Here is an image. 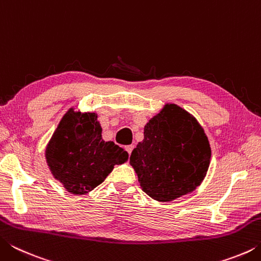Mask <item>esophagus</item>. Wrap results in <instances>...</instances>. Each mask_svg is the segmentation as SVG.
Masks as SVG:
<instances>
[{"label": "esophagus", "instance_id": "obj_1", "mask_svg": "<svg viewBox=\"0 0 261 261\" xmlns=\"http://www.w3.org/2000/svg\"><path fill=\"white\" fill-rule=\"evenodd\" d=\"M134 145H127V146H125V149H126V152L129 153V154H131V152H132V149H134Z\"/></svg>", "mask_w": 261, "mask_h": 261}]
</instances>
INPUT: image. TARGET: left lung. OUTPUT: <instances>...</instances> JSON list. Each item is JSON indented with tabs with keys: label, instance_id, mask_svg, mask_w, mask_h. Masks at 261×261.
Instances as JSON below:
<instances>
[{
	"label": "left lung",
	"instance_id": "1",
	"mask_svg": "<svg viewBox=\"0 0 261 261\" xmlns=\"http://www.w3.org/2000/svg\"><path fill=\"white\" fill-rule=\"evenodd\" d=\"M210 141L196 117L175 103H166L144 127V139L130 156L140 188L158 201L191 193L206 177Z\"/></svg>",
	"mask_w": 261,
	"mask_h": 261
}]
</instances>
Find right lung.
<instances>
[{
	"mask_svg": "<svg viewBox=\"0 0 261 261\" xmlns=\"http://www.w3.org/2000/svg\"><path fill=\"white\" fill-rule=\"evenodd\" d=\"M96 113L70 108L46 146V161L54 178L72 194H85L112 173L129 154L114 141L102 139Z\"/></svg>",
	"mask_w": 261,
	"mask_h": 261,
	"instance_id": "obj_1",
	"label": "right lung"
}]
</instances>
